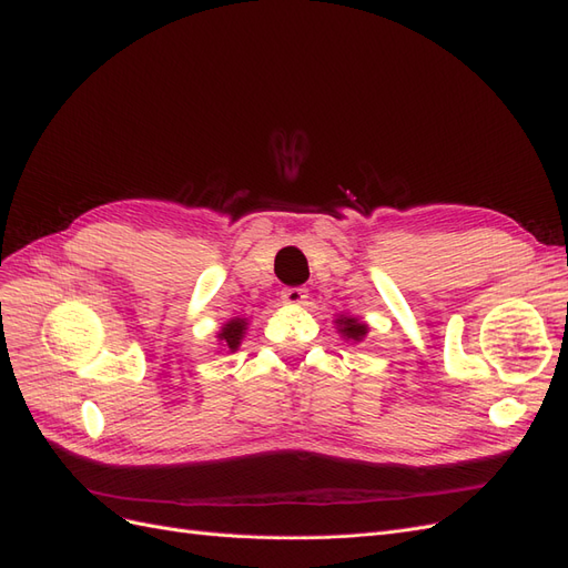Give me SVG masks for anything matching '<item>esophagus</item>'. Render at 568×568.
Returning <instances> with one entry per match:
<instances>
[{
  "label": "esophagus",
  "mask_w": 568,
  "mask_h": 568,
  "mask_svg": "<svg viewBox=\"0 0 568 568\" xmlns=\"http://www.w3.org/2000/svg\"><path fill=\"white\" fill-rule=\"evenodd\" d=\"M282 301L288 305H301L307 301V291L301 286H288L282 291Z\"/></svg>",
  "instance_id": "esophagus-1"
}]
</instances>
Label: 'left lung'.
Masks as SVG:
<instances>
[{
    "label": "left lung",
    "instance_id": "8db88e82",
    "mask_svg": "<svg viewBox=\"0 0 568 568\" xmlns=\"http://www.w3.org/2000/svg\"><path fill=\"white\" fill-rule=\"evenodd\" d=\"M336 329L338 334L346 338V341H353V343H359L365 336H367V329L369 326L365 322H359L357 317H348V315H341L336 320Z\"/></svg>",
    "mask_w": 568,
    "mask_h": 568
}]
</instances>
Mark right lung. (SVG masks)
Instances as JSON below:
<instances>
[{"instance_id": "right-lung-1", "label": "right lung", "mask_w": 568, "mask_h": 568, "mask_svg": "<svg viewBox=\"0 0 568 568\" xmlns=\"http://www.w3.org/2000/svg\"><path fill=\"white\" fill-rule=\"evenodd\" d=\"M246 324H248V322L242 320V317L230 320V322L220 329L217 341H220L222 346H225L227 351L234 353L239 346H242V338H244V334H246Z\"/></svg>"}]
</instances>
